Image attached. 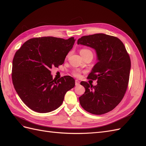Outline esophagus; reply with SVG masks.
Returning a JSON list of instances; mask_svg holds the SVG:
<instances>
[{
	"label": "esophagus",
	"mask_w": 146,
	"mask_h": 146,
	"mask_svg": "<svg viewBox=\"0 0 146 146\" xmlns=\"http://www.w3.org/2000/svg\"><path fill=\"white\" fill-rule=\"evenodd\" d=\"M80 81H78V80H75V85L76 86H78L79 84H80Z\"/></svg>",
	"instance_id": "34e87169"
}]
</instances>
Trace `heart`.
<instances>
[{"instance_id":"b5f03b06","label":"heart","mask_w":146,"mask_h":146,"mask_svg":"<svg viewBox=\"0 0 146 146\" xmlns=\"http://www.w3.org/2000/svg\"><path fill=\"white\" fill-rule=\"evenodd\" d=\"M87 51H90L89 49H81V51H80V54H81L86 52H87ZM73 74L74 76L78 77V76H80V73L79 72H77V71H74V72H73Z\"/></svg>"}]
</instances>
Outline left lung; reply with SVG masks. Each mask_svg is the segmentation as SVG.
Here are the masks:
<instances>
[{"mask_svg":"<svg viewBox=\"0 0 146 146\" xmlns=\"http://www.w3.org/2000/svg\"><path fill=\"white\" fill-rule=\"evenodd\" d=\"M77 43L94 48L98 60L87 77L97 80V84L81 82L86 91L79 98L80 105L91 114L107 113L119 105L126 92L131 68L130 56L121 40L114 36H83Z\"/></svg>","mask_w":146,"mask_h":146,"instance_id":"8db88e82","label":"left lung"}]
</instances>
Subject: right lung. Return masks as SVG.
<instances>
[{"label":"right lung","mask_w":146,"mask_h":146,"mask_svg":"<svg viewBox=\"0 0 146 146\" xmlns=\"http://www.w3.org/2000/svg\"><path fill=\"white\" fill-rule=\"evenodd\" d=\"M74 41V37L67 40L34 38L16 52L12 66L13 84L21 100L32 110L46 113L57 109L66 92L75 85L70 76L53 80L50 71L64 64Z\"/></svg>","instance_id":"obj_1"}]
</instances>
